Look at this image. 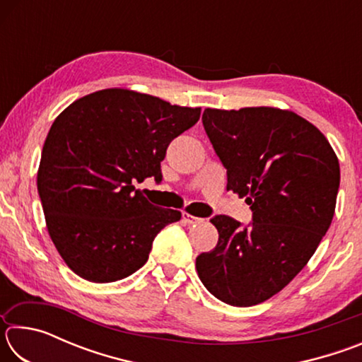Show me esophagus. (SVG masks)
I'll list each match as a JSON object with an SVG mask.
<instances>
[{"label": "esophagus", "mask_w": 362, "mask_h": 362, "mask_svg": "<svg viewBox=\"0 0 362 362\" xmlns=\"http://www.w3.org/2000/svg\"><path fill=\"white\" fill-rule=\"evenodd\" d=\"M182 220H183V222H185V223H188V225H193V223L201 222V218L194 217V216H192V214H188V212H185V211L182 212Z\"/></svg>", "instance_id": "obj_1"}]
</instances>
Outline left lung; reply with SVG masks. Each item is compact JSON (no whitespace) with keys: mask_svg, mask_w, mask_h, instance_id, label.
<instances>
[{"mask_svg":"<svg viewBox=\"0 0 362 362\" xmlns=\"http://www.w3.org/2000/svg\"><path fill=\"white\" fill-rule=\"evenodd\" d=\"M203 124L226 168V192L246 198L252 223L214 217L218 243L196 257V272L214 297L252 306L283 291L320 246L335 212L339 158L291 110L206 108Z\"/></svg>","mask_w":362,"mask_h":362,"instance_id":"left-lung-1","label":"left lung"}]
</instances>
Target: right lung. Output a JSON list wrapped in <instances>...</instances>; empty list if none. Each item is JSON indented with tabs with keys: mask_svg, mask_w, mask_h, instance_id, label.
Returning a JSON list of instances; mask_svg holds the SVG:
<instances>
[{
	"mask_svg": "<svg viewBox=\"0 0 362 362\" xmlns=\"http://www.w3.org/2000/svg\"><path fill=\"white\" fill-rule=\"evenodd\" d=\"M201 108L110 88L70 103L47 132L38 193L49 236L73 273L115 283L148 260L155 236L182 212L148 203L134 183L159 182L168 145Z\"/></svg>",
	"mask_w": 362,
	"mask_h": 362,
	"instance_id": "add662e5",
	"label": "right lung"
}]
</instances>
